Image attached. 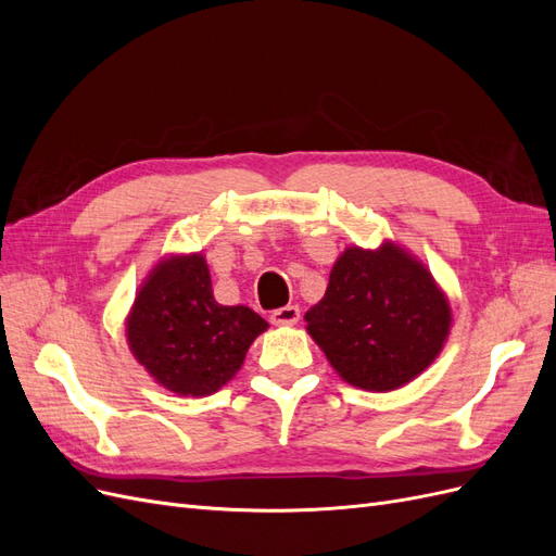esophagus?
<instances>
[{
    "mask_svg": "<svg viewBox=\"0 0 556 556\" xmlns=\"http://www.w3.org/2000/svg\"><path fill=\"white\" fill-rule=\"evenodd\" d=\"M299 317H301L299 306H282L271 313V323L278 327H290V325L299 323Z\"/></svg>",
    "mask_w": 556,
    "mask_h": 556,
    "instance_id": "esophagus-1",
    "label": "esophagus"
}]
</instances>
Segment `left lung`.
Returning <instances> with one entry per match:
<instances>
[{"instance_id":"obj_1","label":"left lung","mask_w":556,"mask_h":556,"mask_svg":"<svg viewBox=\"0 0 556 556\" xmlns=\"http://www.w3.org/2000/svg\"><path fill=\"white\" fill-rule=\"evenodd\" d=\"M306 323L345 382L392 392L441 355L452 313L429 268L384 241L378 250L352 245L336 260Z\"/></svg>"}]
</instances>
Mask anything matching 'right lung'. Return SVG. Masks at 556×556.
Masks as SVG:
<instances>
[{
  "mask_svg": "<svg viewBox=\"0 0 556 556\" xmlns=\"http://www.w3.org/2000/svg\"><path fill=\"white\" fill-rule=\"evenodd\" d=\"M266 319L248 306L217 304L201 252L162 260L127 317V343L146 371L180 396L220 390L241 368Z\"/></svg>",
  "mask_w": 556,
  "mask_h": 556,
  "instance_id": "1",
  "label": "right lung"
}]
</instances>
